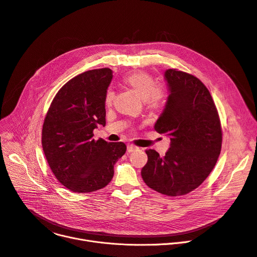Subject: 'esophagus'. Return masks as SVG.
<instances>
[{
  "mask_svg": "<svg viewBox=\"0 0 257 257\" xmlns=\"http://www.w3.org/2000/svg\"><path fill=\"white\" fill-rule=\"evenodd\" d=\"M135 150H138V147H135V146H133V145H128V146H127V152H128V153H131V152H133V151H135Z\"/></svg>",
  "mask_w": 257,
  "mask_h": 257,
  "instance_id": "esophagus-1",
  "label": "esophagus"
}]
</instances>
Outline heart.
I'll return each instance as SVG.
<instances>
[{
    "label": "heart",
    "instance_id": "heart-1",
    "mask_svg": "<svg viewBox=\"0 0 257 257\" xmlns=\"http://www.w3.org/2000/svg\"><path fill=\"white\" fill-rule=\"evenodd\" d=\"M125 81L134 90L143 100H146L151 107H160L164 103L165 95L160 87H157L156 81L152 75L146 72H135L127 75ZM114 93L111 89H107L104 96L106 104L112 102Z\"/></svg>",
    "mask_w": 257,
    "mask_h": 257
}]
</instances>
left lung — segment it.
<instances>
[{
  "mask_svg": "<svg viewBox=\"0 0 257 257\" xmlns=\"http://www.w3.org/2000/svg\"><path fill=\"white\" fill-rule=\"evenodd\" d=\"M169 96L154 126L170 138V148L161 157L147 150L142 169L145 183L168 196L193 191L211 174L221 152L222 130L214 100L192 74L168 69L164 73Z\"/></svg>",
  "mask_w": 257,
  "mask_h": 257,
  "instance_id": "obj_1",
  "label": "left lung"
}]
</instances>
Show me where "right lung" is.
<instances>
[{
    "label": "right lung",
    "mask_w": 257,
    "mask_h": 257,
    "mask_svg": "<svg viewBox=\"0 0 257 257\" xmlns=\"http://www.w3.org/2000/svg\"><path fill=\"white\" fill-rule=\"evenodd\" d=\"M112 78L109 68L85 71L59 90L42 128V148L58 181L72 192L104 188L113 165L126 153L124 143L95 141L94 129L105 126V92Z\"/></svg>",
    "instance_id": "1"
}]
</instances>
